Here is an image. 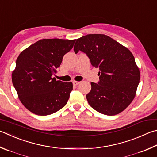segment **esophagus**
Listing matches in <instances>:
<instances>
[{
  "instance_id": "1",
  "label": "esophagus",
  "mask_w": 157,
  "mask_h": 157,
  "mask_svg": "<svg viewBox=\"0 0 157 157\" xmlns=\"http://www.w3.org/2000/svg\"><path fill=\"white\" fill-rule=\"evenodd\" d=\"M79 83H80V82H78V81H73V85H75V86H78Z\"/></svg>"
}]
</instances>
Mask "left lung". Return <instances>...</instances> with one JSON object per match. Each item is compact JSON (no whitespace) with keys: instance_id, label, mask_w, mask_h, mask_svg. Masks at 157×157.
Wrapping results in <instances>:
<instances>
[{"instance_id":"left-lung-1","label":"left lung","mask_w":157,"mask_h":157,"mask_svg":"<svg viewBox=\"0 0 157 157\" xmlns=\"http://www.w3.org/2000/svg\"><path fill=\"white\" fill-rule=\"evenodd\" d=\"M79 51L100 71L99 83L90 82L91 90L86 95L90 106L110 116L124 110L135 98L140 79L131 51L104 34H88L77 39L74 51Z\"/></svg>"}]
</instances>
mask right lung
I'll return each instance as SVG.
<instances>
[{
    "mask_svg": "<svg viewBox=\"0 0 157 157\" xmlns=\"http://www.w3.org/2000/svg\"><path fill=\"white\" fill-rule=\"evenodd\" d=\"M75 42V40L42 39L20 53L11 79L20 101L30 112L49 115L67 104L73 83L56 80L52 75Z\"/></svg>",
    "mask_w": 157,
    "mask_h": 157,
    "instance_id": "1",
    "label": "right lung"
}]
</instances>
